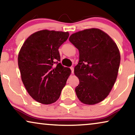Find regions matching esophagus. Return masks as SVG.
<instances>
[{"label":"esophagus","mask_w":135,"mask_h":135,"mask_svg":"<svg viewBox=\"0 0 135 135\" xmlns=\"http://www.w3.org/2000/svg\"><path fill=\"white\" fill-rule=\"evenodd\" d=\"M70 69H71V73H72V74H74V68L73 67H71L70 68Z\"/></svg>","instance_id":"1"}]
</instances>
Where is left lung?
Returning <instances> with one entry per match:
<instances>
[{
	"label": "left lung",
	"instance_id": "obj_1",
	"mask_svg": "<svg viewBox=\"0 0 135 135\" xmlns=\"http://www.w3.org/2000/svg\"><path fill=\"white\" fill-rule=\"evenodd\" d=\"M69 40L79 51L74 68L79 79L75 89L77 97L85 104H97L108 97L117 79L119 50L110 37L99 29L79 31Z\"/></svg>",
	"mask_w": 135,
	"mask_h": 135
}]
</instances>
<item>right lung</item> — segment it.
Listing matches in <instances>:
<instances>
[{
  "label": "right lung",
  "mask_w": 135,
  "mask_h": 135,
  "mask_svg": "<svg viewBox=\"0 0 135 135\" xmlns=\"http://www.w3.org/2000/svg\"><path fill=\"white\" fill-rule=\"evenodd\" d=\"M68 32L42 30L26 40L18 54L21 80L34 100L50 104L58 100L71 71L59 62L58 49Z\"/></svg>",
  "instance_id": "right-lung-1"
}]
</instances>
